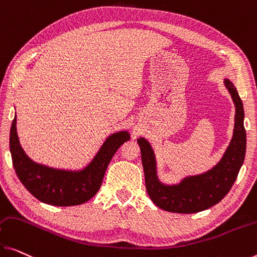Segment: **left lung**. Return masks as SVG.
Returning <instances> with one entry per match:
<instances>
[{"label":"left lung","instance_id":"1","mask_svg":"<svg viewBox=\"0 0 257 257\" xmlns=\"http://www.w3.org/2000/svg\"><path fill=\"white\" fill-rule=\"evenodd\" d=\"M224 85L231 94L235 106L233 136L222 159L210 170L200 175L185 177L178 184L162 183L157 177L155 153L151 144L142 137L137 140L141 149L148 195L163 210L179 214H194L206 210L218 203L233 186L246 154L244 112L242 101L233 82L225 78Z\"/></svg>","mask_w":257,"mask_h":257}]
</instances>
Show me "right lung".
Listing matches in <instances>:
<instances>
[{
	"label": "right lung",
	"mask_w": 257,
	"mask_h": 257,
	"mask_svg": "<svg viewBox=\"0 0 257 257\" xmlns=\"http://www.w3.org/2000/svg\"><path fill=\"white\" fill-rule=\"evenodd\" d=\"M127 140V131L115 132L106 138L84 169H55L37 163L26 155L19 142L17 117L15 116L10 128V153L15 171L31 194L43 203L70 207L87 202L96 194L112 156Z\"/></svg>",
	"instance_id": "add662e5"
}]
</instances>
